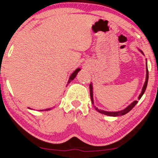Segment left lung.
<instances>
[{
    "mask_svg": "<svg viewBox=\"0 0 158 158\" xmlns=\"http://www.w3.org/2000/svg\"><path fill=\"white\" fill-rule=\"evenodd\" d=\"M139 51L141 52V53L144 54V52H143L141 50V49H139ZM148 69L147 62H146V79H145V82H144V85H143V88H142V90H141V94H140L139 96H138V100H139L140 98L142 97L143 94H144V92H145L146 88H147V85H148ZM89 89H90V98H91V100H92V105H93L94 104V101H93V87H92V83H90V85H89ZM137 103H138V101H137V100H135V101H134L133 102L131 103V104L129 105L128 106H127L125 109L121 110V111H104V110L98 109V108H96L95 106H94V107H95V109H96L97 111H98V112L101 113V114H106V115H108V116H111V117H116V116H121V115H124V114H127V113L129 112L134 107H135V105H136ZM93 106H94V105H93Z\"/></svg>",
    "mask_w": 158,
    "mask_h": 158,
    "instance_id": "8db88e82",
    "label": "left lung"
}]
</instances>
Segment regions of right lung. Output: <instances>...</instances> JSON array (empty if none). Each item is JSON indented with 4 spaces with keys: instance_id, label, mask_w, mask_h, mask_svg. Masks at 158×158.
<instances>
[{
    "instance_id": "obj_1",
    "label": "right lung",
    "mask_w": 158,
    "mask_h": 158,
    "mask_svg": "<svg viewBox=\"0 0 158 158\" xmlns=\"http://www.w3.org/2000/svg\"><path fill=\"white\" fill-rule=\"evenodd\" d=\"M80 70L81 69H79V68H78V69H76L74 72H73V73H72L71 76H70V77H69V81H68V83H70V82H71V81H73V79H74L75 78H76V75L78 74V73H79V72L80 71ZM29 109H30V108H29ZM50 109H45V111H49V110H50ZM42 111H44V110H42Z\"/></svg>"
}]
</instances>
